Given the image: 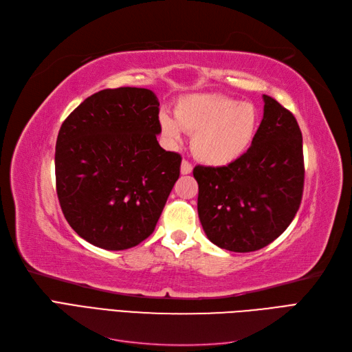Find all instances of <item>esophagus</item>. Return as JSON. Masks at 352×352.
Instances as JSON below:
<instances>
[{
  "mask_svg": "<svg viewBox=\"0 0 352 352\" xmlns=\"http://www.w3.org/2000/svg\"><path fill=\"white\" fill-rule=\"evenodd\" d=\"M180 172H182V175H189L192 172V164H190L188 160H184L182 166H180Z\"/></svg>",
  "mask_w": 352,
  "mask_h": 352,
  "instance_id": "34e87169",
  "label": "esophagus"
}]
</instances>
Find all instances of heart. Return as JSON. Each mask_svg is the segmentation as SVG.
Wrapping results in <instances>:
<instances>
[{
    "label": "heart",
    "mask_w": 352,
    "mask_h": 352,
    "mask_svg": "<svg viewBox=\"0 0 352 352\" xmlns=\"http://www.w3.org/2000/svg\"><path fill=\"white\" fill-rule=\"evenodd\" d=\"M175 117H160L164 136L179 142L182 131L194 133L195 157L212 166L229 164L247 151L257 124L251 104L221 94L189 95L176 104Z\"/></svg>",
    "instance_id": "heart-1"
}]
</instances>
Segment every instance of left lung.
Returning a JSON list of instances; mask_svg holds the SVG:
<instances>
[{"instance_id": "8db88e82", "label": "left lung", "mask_w": 352, "mask_h": 352, "mask_svg": "<svg viewBox=\"0 0 352 352\" xmlns=\"http://www.w3.org/2000/svg\"><path fill=\"white\" fill-rule=\"evenodd\" d=\"M252 144L228 166H195L198 216L207 238L233 252L267 247L291 225L304 190L302 135L295 116L264 95Z\"/></svg>"}]
</instances>
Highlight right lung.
I'll use <instances>...</instances> for the list:
<instances>
[{
  "instance_id": "obj_1",
  "label": "right lung",
  "mask_w": 352,
  "mask_h": 352,
  "mask_svg": "<svg viewBox=\"0 0 352 352\" xmlns=\"http://www.w3.org/2000/svg\"><path fill=\"white\" fill-rule=\"evenodd\" d=\"M158 107L150 89H102L60 127V207L72 229L95 247L119 251L145 241L179 179L182 157L157 142Z\"/></svg>"
}]
</instances>
